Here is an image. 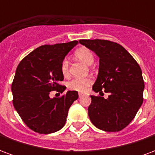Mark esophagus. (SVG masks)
<instances>
[{"label":"esophagus","mask_w":155,"mask_h":155,"mask_svg":"<svg viewBox=\"0 0 155 155\" xmlns=\"http://www.w3.org/2000/svg\"><path fill=\"white\" fill-rule=\"evenodd\" d=\"M83 95H84V93H79V97L80 98L82 97Z\"/></svg>","instance_id":"obj_1"}]
</instances>
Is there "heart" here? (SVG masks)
I'll use <instances>...</instances> for the list:
<instances>
[{
  "label": "heart",
  "mask_w": 155,
  "mask_h": 155,
  "mask_svg": "<svg viewBox=\"0 0 155 155\" xmlns=\"http://www.w3.org/2000/svg\"><path fill=\"white\" fill-rule=\"evenodd\" d=\"M74 54L79 61H81V62H83L88 65H91L94 62V54L88 48H78L77 50L74 51ZM61 71L64 77L69 75V61L66 58H64L61 62ZM91 83H92V79L91 77L82 78V79L81 78H74L68 83V87L72 91H81L82 92V91H85L91 85Z\"/></svg>",
  "instance_id": "b5f03b06"
}]
</instances>
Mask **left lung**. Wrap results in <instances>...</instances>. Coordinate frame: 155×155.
I'll return each instance as SVG.
<instances>
[{"instance_id": "8db88e82", "label": "left lung", "mask_w": 155, "mask_h": 155, "mask_svg": "<svg viewBox=\"0 0 155 155\" xmlns=\"http://www.w3.org/2000/svg\"><path fill=\"white\" fill-rule=\"evenodd\" d=\"M79 42L100 57L99 74L92 89L101 95H91V121L100 130L120 131L133 120L143 103L144 82L140 65L116 42L101 39ZM103 92L109 94L107 99L103 97Z\"/></svg>"}]
</instances>
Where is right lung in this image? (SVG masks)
<instances>
[{
  "label": "right lung",
  "mask_w": 155,
  "mask_h": 155,
  "mask_svg": "<svg viewBox=\"0 0 155 155\" xmlns=\"http://www.w3.org/2000/svg\"><path fill=\"white\" fill-rule=\"evenodd\" d=\"M77 41L44 45L22 59L16 68L12 84L13 105L23 122L39 134L56 132L64 127L68 111L78 92L68 91L61 97L51 99V91L62 94L65 86L61 64Z\"/></svg>",
  "instance_id": "obj_1"
}]
</instances>
